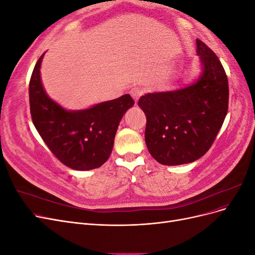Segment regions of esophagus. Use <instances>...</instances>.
<instances>
[{"label": "esophagus", "mask_w": 255, "mask_h": 255, "mask_svg": "<svg viewBox=\"0 0 255 255\" xmlns=\"http://www.w3.org/2000/svg\"><path fill=\"white\" fill-rule=\"evenodd\" d=\"M143 94V89L140 87H134L130 89V96L133 97V99L135 100V102L138 101V99H139Z\"/></svg>", "instance_id": "obj_1"}]
</instances>
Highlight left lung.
I'll return each instance as SVG.
<instances>
[{"instance_id": "1", "label": "left lung", "mask_w": 255, "mask_h": 255, "mask_svg": "<svg viewBox=\"0 0 255 255\" xmlns=\"http://www.w3.org/2000/svg\"><path fill=\"white\" fill-rule=\"evenodd\" d=\"M202 63L199 79L189 86L142 96L138 105L146 117L144 140L159 164L192 163L210 150L229 107V83L216 54L197 39Z\"/></svg>"}]
</instances>
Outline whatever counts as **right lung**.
Wrapping results in <instances>:
<instances>
[{
    "mask_svg": "<svg viewBox=\"0 0 255 255\" xmlns=\"http://www.w3.org/2000/svg\"><path fill=\"white\" fill-rule=\"evenodd\" d=\"M38 59L29 81L32 120L51 152L74 170H91L109 159L125 113L134 105L129 95L82 111H67L44 91Z\"/></svg>",
    "mask_w": 255,
    "mask_h": 255,
    "instance_id": "add662e5",
    "label": "right lung"
}]
</instances>
